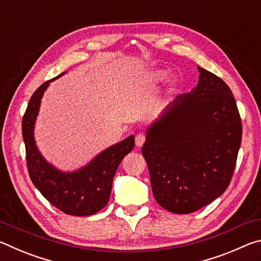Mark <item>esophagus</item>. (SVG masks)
<instances>
[{"label": "esophagus", "instance_id": "34e87169", "mask_svg": "<svg viewBox=\"0 0 261 261\" xmlns=\"http://www.w3.org/2000/svg\"><path fill=\"white\" fill-rule=\"evenodd\" d=\"M135 141H136V146L137 147H141V146H143L144 141H145V136L143 134H138L136 136Z\"/></svg>", "mask_w": 261, "mask_h": 261}]
</instances>
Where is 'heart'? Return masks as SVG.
Returning a JSON list of instances; mask_svg holds the SVG:
<instances>
[{"label":"heart","mask_w":261,"mask_h":261,"mask_svg":"<svg viewBox=\"0 0 261 261\" xmlns=\"http://www.w3.org/2000/svg\"><path fill=\"white\" fill-rule=\"evenodd\" d=\"M168 76V71L167 70H163V69H156V70H153V71L148 72L147 73V82L151 83V84H159L165 81ZM176 83L177 81L176 79H173V81L170 82V87H169V91H173L175 86H176Z\"/></svg>","instance_id":"b5f03b06"}]
</instances>
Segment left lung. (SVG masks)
<instances>
[{
  "mask_svg": "<svg viewBox=\"0 0 261 261\" xmlns=\"http://www.w3.org/2000/svg\"><path fill=\"white\" fill-rule=\"evenodd\" d=\"M199 82L174 99L147 126L141 153L153 196L163 208L189 214L226 191L242 141V122L230 88L198 67Z\"/></svg>",
  "mask_w": 261,
  "mask_h": 261,
  "instance_id": "obj_1",
  "label": "left lung"
}]
</instances>
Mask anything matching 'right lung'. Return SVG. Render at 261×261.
Masks as SVG:
<instances>
[{
	"label": "right lung",
	"instance_id": "1",
	"mask_svg": "<svg viewBox=\"0 0 261 261\" xmlns=\"http://www.w3.org/2000/svg\"><path fill=\"white\" fill-rule=\"evenodd\" d=\"M64 73L43 83L29 101L21 122L26 161L31 180L53 206L65 214L88 216L108 204L115 173L122 159L134 149L135 136L103 149L87 165L73 171H63L48 162L35 144L34 126L46 90Z\"/></svg>",
	"mask_w": 261,
	"mask_h": 261
}]
</instances>
